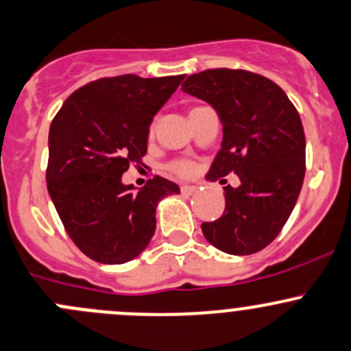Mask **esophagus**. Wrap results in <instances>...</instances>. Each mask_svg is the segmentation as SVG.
<instances>
[{"label": "esophagus", "instance_id": "obj_1", "mask_svg": "<svg viewBox=\"0 0 351 351\" xmlns=\"http://www.w3.org/2000/svg\"><path fill=\"white\" fill-rule=\"evenodd\" d=\"M197 191L196 186H187V184H184V186H180V193L182 194H187V196H191V194H194Z\"/></svg>", "mask_w": 351, "mask_h": 351}]
</instances>
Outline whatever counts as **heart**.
Here are the masks:
<instances>
[{
	"label": "heart",
	"instance_id": "b5f03b06",
	"mask_svg": "<svg viewBox=\"0 0 351 351\" xmlns=\"http://www.w3.org/2000/svg\"><path fill=\"white\" fill-rule=\"evenodd\" d=\"M194 169H196V165H194L191 160H174V162H171V164H169V171H171L172 174L179 176V177L193 176Z\"/></svg>",
	"mask_w": 351,
	"mask_h": 351
}]
</instances>
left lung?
<instances>
[{"mask_svg": "<svg viewBox=\"0 0 351 351\" xmlns=\"http://www.w3.org/2000/svg\"><path fill=\"white\" fill-rule=\"evenodd\" d=\"M182 90L210 104L223 126L221 148L206 179L230 172L241 179L239 187H223V215L201 223V230L227 254H254L282 232L300 194L305 176L300 116L275 82L245 69H206L187 76Z\"/></svg>", "mask_w": 351, "mask_h": 351, "instance_id": "left-lung-1", "label": "left lung"}]
</instances>
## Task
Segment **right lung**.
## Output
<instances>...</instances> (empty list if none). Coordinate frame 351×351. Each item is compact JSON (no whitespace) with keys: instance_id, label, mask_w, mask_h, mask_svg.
<instances>
[{"instance_id":"add662e5","label":"right lung","mask_w":351,"mask_h":351,"mask_svg":"<svg viewBox=\"0 0 351 351\" xmlns=\"http://www.w3.org/2000/svg\"><path fill=\"white\" fill-rule=\"evenodd\" d=\"M184 75L99 78L64 100L49 128L47 191L76 247L104 265H123L147 249L155 210L179 186L160 176L140 191L124 186L130 165L143 164L155 114Z\"/></svg>"}]
</instances>
